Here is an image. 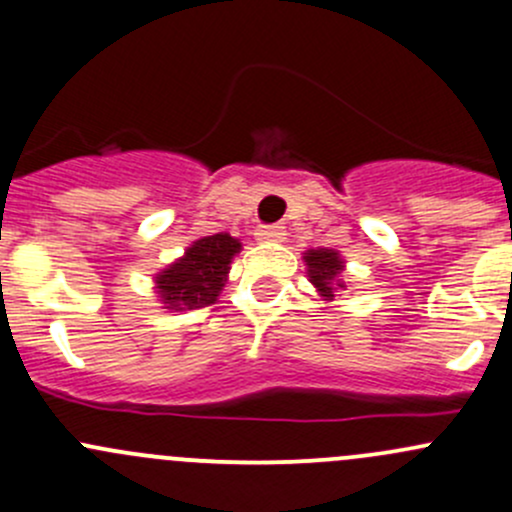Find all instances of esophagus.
<instances>
[{"mask_svg": "<svg viewBox=\"0 0 512 512\" xmlns=\"http://www.w3.org/2000/svg\"><path fill=\"white\" fill-rule=\"evenodd\" d=\"M255 235L260 242H282L285 240L287 230H285V225H267V227H260Z\"/></svg>", "mask_w": 512, "mask_h": 512, "instance_id": "34e87169", "label": "esophagus"}]
</instances>
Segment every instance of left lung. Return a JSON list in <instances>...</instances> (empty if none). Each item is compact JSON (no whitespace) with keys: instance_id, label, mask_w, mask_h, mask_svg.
<instances>
[{"instance_id":"8db88e82","label":"left lung","mask_w":512,"mask_h":512,"mask_svg":"<svg viewBox=\"0 0 512 512\" xmlns=\"http://www.w3.org/2000/svg\"><path fill=\"white\" fill-rule=\"evenodd\" d=\"M304 262H307L309 282L317 287V292L322 297L332 299L337 289L347 287L339 280V275L344 270V260L339 257V252L327 250V247H317V250L304 252Z\"/></svg>"}]
</instances>
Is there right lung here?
<instances>
[{"mask_svg": "<svg viewBox=\"0 0 512 512\" xmlns=\"http://www.w3.org/2000/svg\"><path fill=\"white\" fill-rule=\"evenodd\" d=\"M240 240L227 232L195 240L180 260L156 275V292L165 309H200L215 304L225 287L232 257L240 252Z\"/></svg>", "mask_w": 512, "mask_h": 512, "instance_id": "right-lung-1", "label": "right lung"}]
</instances>
